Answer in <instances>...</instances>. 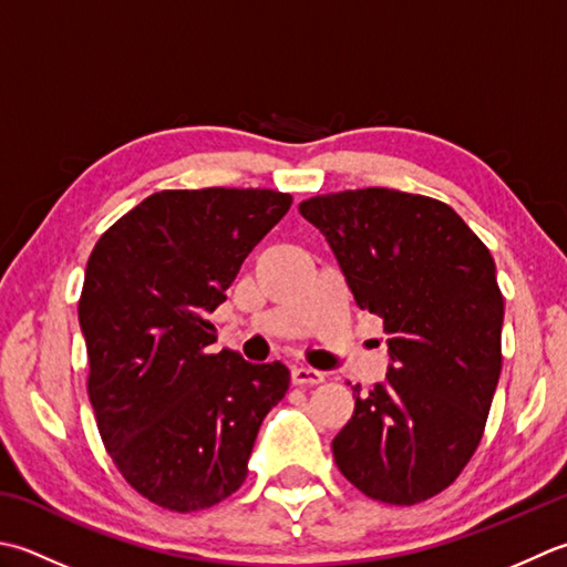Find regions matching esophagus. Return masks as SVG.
Returning <instances> with one entry per match:
<instances>
[{"label":"esophagus","mask_w":567,"mask_h":567,"mask_svg":"<svg viewBox=\"0 0 567 567\" xmlns=\"http://www.w3.org/2000/svg\"><path fill=\"white\" fill-rule=\"evenodd\" d=\"M290 375H292L295 385H319L321 381H324V375H321L319 371L305 369V365H297V369H292Z\"/></svg>","instance_id":"1"}]
</instances>
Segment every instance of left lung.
Listing matches in <instances>:
<instances>
[{
	"mask_svg": "<svg viewBox=\"0 0 567 567\" xmlns=\"http://www.w3.org/2000/svg\"><path fill=\"white\" fill-rule=\"evenodd\" d=\"M299 214L324 233L357 305L383 321L391 357L383 383L353 388L337 467L375 502H425L480 447L502 373L492 252L447 204L395 188L315 196Z\"/></svg>",
	"mask_w": 567,
	"mask_h": 567,
	"instance_id": "obj_1",
	"label": "left lung"
}]
</instances>
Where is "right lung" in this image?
<instances>
[{"label": "right lung", "mask_w": 567, "mask_h": 567, "mask_svg": "<svg viewBox=\"0 0 567 567\" xmlns=\"http://www.w3.org/2000/svg\"><path fill=\"white\" fill-rule=\"evenodd\" d=\"M290 206L272 188L157 192L87 258L78 321L100 437L132 489L169 512L240 489L262 417L290 388L280 361L210 353L206 319Z\"/></svg>", "instance_id": "add662e5"}]
</instances>
